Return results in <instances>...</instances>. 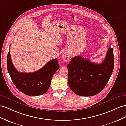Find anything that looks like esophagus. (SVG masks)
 Returning <instances> with one entry per match:
<instances>
[{
  "mask_svg": "<svg viewBox=\"0 0 126 126\" xmlns=\"http://www.w3.org/2000/svg\"><path fill=\"white\" fill-rule=\"evenodd\" d=\"M63 60L64 61H67L70 59V56L67 54L66 53H64L62 55Z\"/></svg>",
  "mask_w": 126,
  "mask_h": 126,
  "instance_id": "1",
  "label": "esophagus"
}]
</instances>
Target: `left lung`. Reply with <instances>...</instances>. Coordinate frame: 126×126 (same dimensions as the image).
Segmentation results:
<instances>
[{
    "label": "left lung",
    "mask_w": 126,
    "mask_h": 126,
    "mask_svg": "<svg viewBox=\"0 0 126 126\" xmlns=\"http://www.w3.org/2000/svg\"><path fill=\"white\" fill-rule=\"evenodd\" d=\"M113 68V48H109L104 61L101 64L92 63L81 56H76L71 59L67 65L69 86L78 95H95L104 88Z\"/></svg>",
    "instance_id": "8db88e82"
}]
</instances>
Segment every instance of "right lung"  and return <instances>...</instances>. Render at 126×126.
Instances as JSON below:
<instances>
[{
    "instance_id": "1",
    "label": "right lung",
    "mask_w": 126,
    "mask_h": 126,
    "mask_svg": "<svg viewBox=\"0 0 126 126\" xmlns=\"http://www.w3.org/2000/svg\"><path fill=\"white\" fill-rule=\"evenodd\" d=\"M7 66L9 75L16 87L24 94L32 96L43 95L48 91L53 75L60 67L57 59H55L37 71L20 72L12 63L10 50L7 55Z\"/></svg>"
}]
</instances>
